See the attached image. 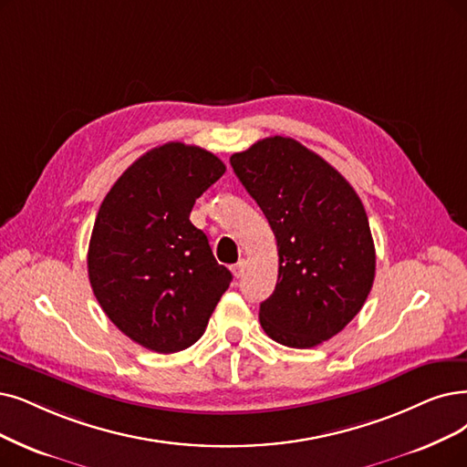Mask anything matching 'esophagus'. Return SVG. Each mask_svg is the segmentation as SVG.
Wrapping results in <instances>:
<instances>
[{
	"label": "esophagus",
	"instance_id": "34e87169",
	"mask_svg": "<svg viewBox=\"0 0 467 467\" xmlns=\"http://www.w3.org/2000/svg\"><path fill=\"white\" fill-rule=\"evenodd\" d=\"M245 270H247V260H245V258H241L239 263L234 265V268H232V272H234L235 277H244V275H245Z\"/></svg>",
	"mask_w": 467,
	"mask_h": 467
}]
</instances>
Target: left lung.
I'll use <instances>...</instances> for the list:
<instances>
[{
  "label": "left lung",
  "mask_w": 467,
  "mask_h": 467,
  "mask_svg": "<svg viewBox=\"0 0 467 467\" xmlns=\"http://www.w3.org/2000/svg\"><path fill=\"white\" fill-rule=\"evenodd\" d=\"M230 162L277 241V284L260 303V326L293 348L331 339L374 285L376 247L360 197L293 138L260 140Z\"/></svg>",
  "instance_id": "obj_1"
}]
</instances>
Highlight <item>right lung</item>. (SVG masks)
Wrapping results in <instances>:
<instances>
[{
  "instance_id": "right-lung-1",
  "label": "right lung",
  "mask_w": 467,
  "mask_h": 467,
  "mask_svg": "<svg viewBox=\"0 0 467 467\" xmlns=\"http://www.w3.org/2000/svg\"><path fill=\"white\" fill-rule=\"evenodd\" d=\"M226 172L216 155L169 141L130 164L103 199L88 249L103 312L138 345L161 354L207 329L232 272L190 222L195 201Z\"/></svg>"
}]
</instances>
